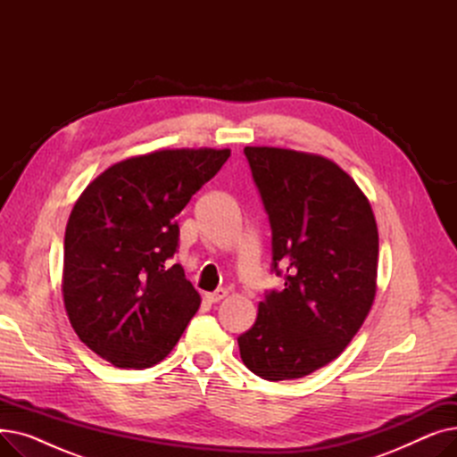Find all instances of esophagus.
Listing matches in <instances>:
<instances>
[{"mask_svg":"<svg viewBox=\"0 0 457 457\" xmlns=\"http://www.w3.org/2000/svg\"><path fill=\"white\" fill-rule=\"evenodd\" d=\"M226 296H228V291H226V289H216L214 293H207V295H205V298H207L211 303L220 302V300H224Z\"/></svg>","mask_w":457,"mask_h":457,"instance_id":"34e87169","label":"esophagus"}]
</instances>
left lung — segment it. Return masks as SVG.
Here are the masks:
<instances>
[{"instance_id": "left-lung-1", "label": "left lung", "mask_w": 457, "mask_h": 457, "mask_svg": "<svg viewBox=\"0 0 457 457\" xmlns=\"http://www.w3.org/2000/svg\"><path fill=\"white\" fill-rule=\"evenodd\" d=\"M245 154L285 289L259 302L237 341L253 374L298 379L337 359L363 326L376 296L378 226L363 190L331 159L269 146Z\"/></svg>"}]
</instances>
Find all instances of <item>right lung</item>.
I'll return each instance as SVG.
<instances>
[{"label":"right lung","mask_w":457,"mask_h":457,"mask_svg":"<svg viewBox=\"0 0 457 457\" xmlns=\"http://www.w3.org/2000/svg\"><path fill=\"white\" fill-rule=\"evenodd\" d=\"M229 150H157L114 162L81 192L64 233L68 320L118 369H148L172 352L200 295L172 265L176 216Z\"/></svg>","instance_id":"add662e5"}]
</instances>
